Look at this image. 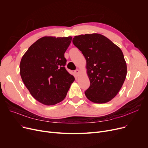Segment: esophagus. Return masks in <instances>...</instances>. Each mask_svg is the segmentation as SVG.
I'll use <instances>...</instances> for the list:
<instances>
[{
    "label": "esophagus",
    "mask_w": 148,
    "mask_h": 148,
    "mask_svg": "<svg viewBox=\"0 0 148 148\" xmlns=\"http://www.w3.org/2000/svg\"><path fill=\"white\" fill-rule=\"evenodd\" d=\"M74 73H75V74L76 75H78V74H79L80 71H79V70L78 69H75V71H74Z\"/></svg>",
    "instance_id": "esophagus-1"
}]
</instances>
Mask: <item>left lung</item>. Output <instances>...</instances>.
Returning <instances> with one entry per match:
<instances>
[{
    "instance_id": "obj_1",
    "label": "left lung",
    "mask_w": 148,
    "mask_h": 148,
    "mask_svg": "<svg viewBox=\"0 0 148 148\" xmlns=\"http://www.w3.org/2000/svg\"><path fill=\"white\" fill-rule=\"evenodd\" d=\"M74 45L86 60L90 86L84 92L93 103L111 101L121 89L127 73L126 62L118 46L99 34L75 36Z\"/></svg>"
}]
</instances>
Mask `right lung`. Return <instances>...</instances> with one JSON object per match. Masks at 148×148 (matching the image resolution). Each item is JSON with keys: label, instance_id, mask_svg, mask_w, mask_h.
Here are the masks:
<instances>
[{"label": "right lung", "instance_id": "1", "mask_svg": "<svg viewBox=\"0 0 148 148\" xmlns=\"http://www.w3.org/2000/svg\"><path fill=\"white\" fill-rule=\"evenodd\" d=\"M71 40V36H44L21 58V79L32 96L44 105H54L64 100L75 80L65 68L64 53Z\"/></svg>", "mask_w": 148, "mask_h": 148}]
</instances>
